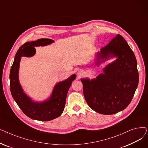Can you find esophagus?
Listing matches in <instances>:
<instances>
[{
	"instance_id": "esophagus-1",
	"label": "esophagus",
	"mask_w": 148,
	"mask_h": 148,
	"mask_svg": "<svg viewBox=\"0 0 148 148\" xmlns=\"http://www.w3.org/2000/svg\"><path fill=\"white\" fill-rule=\"evenodd\" d=\"M77 74H78L79 75H81L82 74H83V72L82 70H79V71H78V72H77Z\"/></svg>"
}]
</instances>
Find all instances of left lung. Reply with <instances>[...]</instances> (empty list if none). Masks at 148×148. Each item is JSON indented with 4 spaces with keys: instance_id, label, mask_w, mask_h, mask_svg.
<instances>
[{
    "instance_id": "left-lung-1",
    "label": "left lung",
    "mask_w": 148,
    "mask_h": 148,
    "mask_svg": "<svg viewBox=\"0 0 148 148\" xmlns=\"http://www.w3.org/2000/svg\"><path fill=\"white\" fill-rule=\"evenodd\" d=\"M118 58L96 79H82L83 94L89 106L103 114L118 113L130 104L138 83L136 56L121 35L114 37L98 53V60L110 55Z\"/></svg>"
}]
</instances>
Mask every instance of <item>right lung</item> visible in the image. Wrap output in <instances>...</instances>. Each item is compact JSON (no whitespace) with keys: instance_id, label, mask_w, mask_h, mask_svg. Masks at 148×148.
I'll use <instances>...</instances> for the list:
<instances>
[{"instance_id":"obj_1","label":"right lung","mask_w":148,"mask_h":148,"mask_svg":"<svg viewBox=\"0 0 148 148\" xmlns=\"http://www.w3.org/2000/svg\"><path fill=\"white\" fill-rule=\"evenodd\" d=\"M53 42L51 39L41 38L35 41L27 42L21 45L15 54L10 74V89L14 99L28 117L41 121H51L61 115L65 108L68 91L76 75L73 74L66 80L58 83L49 100L41 103H35L23 92L19 83V65L21 56L34 55L36 51L34 47L44 46Z\"/></svg>"}]
</instances>
